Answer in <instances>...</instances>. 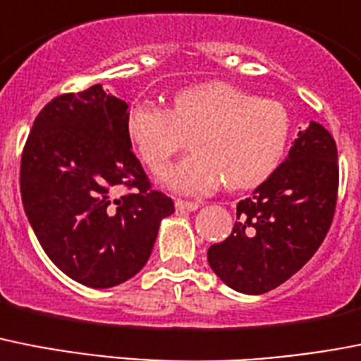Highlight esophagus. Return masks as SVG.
Returning <instances> with one entry per match:
<instances>
[{
  "label": "esophagus",
  "mask_w": 361,
  "mask_h": 361,
  "mask_svg": "<svg viewBox=\"0 0 361 361\" xmlns=\"http://www.w3.org/2000/svg\"><path fill=\"white\" fill-rule=\"evenodd\" d=\"M199 206H201L199 202H193V201H183V199H177V201H175V208H177V210L195 212Z\"/></svg>",
  "instance_id": "34e87169"
}]
</instances>
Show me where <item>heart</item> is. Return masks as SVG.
Segmentation results:
<instances>
[{"mask_svg": "<svg viewBox=\"0 0 361 361\" xmlns=\"http://www.w3.org/2000/svg\"><path fill=\"white\" fill-rule=\"evenodd\" d=\"M290 128L281 102L221 80L178 91L169 109L133 102L124 120L128 140L153 173L192 138L195 153L162 175L183 193H208L224 180L232 190L259 186L281 164Z\"/></svg>", "mask_w": 361, "mask_h": 361, "instance_id": "b5f03b06", "label": "heart"}]
</instances>
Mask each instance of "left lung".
<instances>
[{"label":"left lung","instance_id":"left-lung-1","mask_svg":"<svg viewBox=\"0 0 361 361\" xmlns=\"http://www.w3.org/2000/svg\"><path fill=\"white\" fill-rule=\"evenodd\" d=\"M338 180L334 138L310 122L285 162L237 204L232 233L208 250L212 270L243 294H264L285 283L327 235Z\"/></svg>","mask_w":361,"mask_h":361}]
</instances>
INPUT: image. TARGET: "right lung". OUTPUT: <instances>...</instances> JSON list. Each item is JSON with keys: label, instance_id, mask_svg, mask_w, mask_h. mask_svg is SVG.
Wrapping results in <instances>:
<instances>
[{"label": "right lung", "instance_id": "1", "mask_svg": "<svg viewBox=\"0 0 361 361\" xmlns=\"http://www.w3.org/2000/svg\"><path fill=\"white\" fill-rule=\"evenodd\" d=\"M128 104L100 84L52 98L21 155L23 210L61 272L91 288L128 281L149 259L173 201L151 188L124 129ZM122 185L131 194L115 197Z\"/></svg>", "mask_w": 361, "mask_h": 361}]
</instances>
